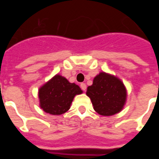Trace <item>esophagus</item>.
<instances>
[{
    "label": "esophagus",
    "mask_w": 159,
    "mask_h": 159,
    "mask_svg": "<svg viewBox=\"0 0 159 159\" xmlns=\"http://www.w3.org/2000/svg\"><path fill=\"white\" fill-rule=\"evenodd\" d=\"M80 88L83 91H86L87 85L85 84H84V83H82V84H80Z\"/></svg>",
    "instance_id": "1"
}]
</instances>
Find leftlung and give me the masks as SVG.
Wrapping results in <instances>:
<instances>
[{"label":"left lung","instance_id":"8db88e82","mask_svg":"<svg viewBox=\"0 0 159 159\" xmlns=\"http://www.w3.org/2000/svg\"><path fill=\"white\" fill-rule=\"evenodd\" d=\"M94 109L101 116H109L123 109L127 98V91L120 80L100 72L95 77L93 84L87 90Z\"/></svg>","mask_w":159,"mask_h":159}]
</instances>
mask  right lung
Wrapping results in <instances>:
<instances>
[{"instance_id":"right-lung-1","label":"right lung","mask_w":159,"mask_h":159,"mask_svg":"<svg viewBox=\"0 0 159 159\" xmlns=\"http://www.w3.org/2000/svg\"><path fill=\"white\" fill-rule=\"evenodd\" d=\"M82 90L61 75H55L39 90L40 107L47 113L60 116L69 110L75 95Z\"/></svg>"}]
</instances>
